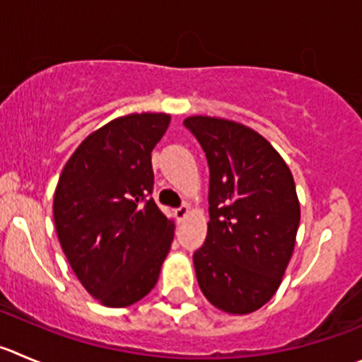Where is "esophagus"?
<instances>
[{"label":"esophagus","mask_w":362,"mask_h":362,"mask_svg":"<svg viewBox=\"0 0 362 362\" xmlns=\"http://www.w3.org/2000/svg\"><path fill=\"white\" fill-rule=\"evenodd\" d=\"M188 213H190V208H188V206H181V208L174 209V215H175V218L179 220V222L187 218Z\"/></svg>","instance_id":"obj_1"}]
</instances>
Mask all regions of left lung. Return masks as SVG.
Wrapping results in <instances>:
<instances>
[{
    "label": "left lung",
    "mask_w": 362,
    "mask_h": 362,
    "mask_svg": "<svg viewBox=\"0 0 362 362\" xmlns=\"http://www.w3.org/2000/svg\"><path fill=\"white\" fill-rule=\"evenodd\" d=\"M209 165V222L194 254L204 297L249 315L275 295L295 249L300 202L293 174L252 127L220 117L185 119Z\"/></svg>",
    "instance_id": "1"
}]
</instances>
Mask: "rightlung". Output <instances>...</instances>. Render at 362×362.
Wrapping results in <instances>:
<instances>
[{"instance_id": "add662e5", "label": "right lung", "mask_w": 362, "mask_h": 362, "mask_svg": "<svg viewBox=\"0 0 362 362\" xmlns=\"http://www.w3.org/2000/svg\"><path fill=\"white\" fill-rule=\"evenodd\" d=\"M168 113H129L92 132L65 163L53 216L62 250L85 290L106 308L142 300L160 277L174 220L149 197L151 153Z\"/></svg>"}]
</instances>
